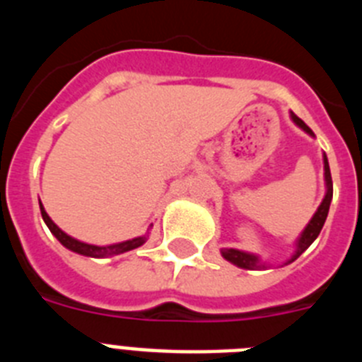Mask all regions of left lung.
<instances>
[{
    "label": "left lung",
    "mask_w": 362,
    "mask_h": 362,
    "mask_svg": "<svg viewBox=\"0 0 362 362\" xmlns=\"http://www.w3.org/2000/svg\"><path fill=\"white\" fill-rule=\"evenodd\" d=\"M290 119H292L293 123L303 130V132L315 137V134L312 132V129H310L308 124H306L303 119H299L293 112H290ZM322 165H325V187H326L325 197H322L321 204H319V209L315 210V214L312 216V219L308 221V225L305 226V230H303V232L299 233V238L296 239V252H293L292 257L286 259L283 264L293 263V261H296V259L299 257V255L303 254V252H305L306 248L315 241V239H317V235L322 230V225H325L326 217H328L332 197H334V185H332L330 165H328L326 153H322ZM221 255H223L228 263L235 264V267L239 268H245V270H264V268L270 267V264L264 263L263 259L259 257V255L250 254V252H245V250H238V248H221Z\"/></svg>",
    "instance_id": "8db88e82"
}]
</instances>
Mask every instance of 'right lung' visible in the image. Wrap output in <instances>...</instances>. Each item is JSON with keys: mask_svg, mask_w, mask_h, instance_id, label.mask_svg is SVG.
<instances>
[{"mask_svg": "<svg viewBox=\"0 0 362 362\" xmlns=\"http://www.w3.org/2000/svg\"><path fill=\"white\" fill-rule=\"evenodd\" d=\"M40 210H41V217H43L45 225L49 226V230L52 232L54 238L62 243L66 250L76 252V254L85 255V257H95V259L114 257V255H119V254H124V252L134 250V248H139V246L145 245L146 239H148V232H146L145 235H139V238L129 239V241L114 243V245H105V246L90 245V243H83V241H79V239L72 238V235H69V233L63 232V230L59 228V226H57L52 219H50V216L47 214L45 206L41 204V201H40ZM150 228H152V225H150Z\"/></svg>", "mask_w": 362, "mask_h": 362, "instance_id": "1", "label": "right lung"}]
</instances>
